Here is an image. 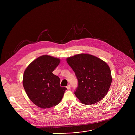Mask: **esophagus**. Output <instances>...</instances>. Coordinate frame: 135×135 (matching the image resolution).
<instances>
[{
    "mask_svg": "<svg viewBox=\"0 0 135 135\" xmlns=\"http://www.w3.org/2000/svg\"><path fill=\"white\" fill-rule=\"evenodd\" d=\"M66 88H67V89H70V88H71V85L69 84V85L66 86Z\"/></svg>",
    "mask_w": 135,
    "mask_h": 135,
    "instance_id": "esophagus-1",
    "label": "esophagus"
}]
</instances>
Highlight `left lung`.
Here are the masks:
<instances>
[{
	"label": "left lung",
	"instance_id": "left-lung-1",
	"mask_svg": "<svg viewBox=\"0 0 135 135\" xmlns=\"http://www.w3.org/2000/svg\"><path fill=\"white\" fill-rule=\"evenodd\" d=\"M66 61L78 80L74 91L77 98L85 104H94L101 100L112 83L108 65L99 58L85 54L69 57Z\"/></svg>",
	"mask_w": 135,
	"mask_h": 135
}]
</instances>
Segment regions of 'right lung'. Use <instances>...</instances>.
I'll return each mask as SVG.
<instances>
[{"label":"right lung","mask_w":135,"mask_h":135,"mask_svg":"<svg viewBox=\"0 0 135 135\" xmlns=\"http://www.w3.org/2000/svg\"><path fill=\"white\" fill-rule=\"evenodd\" d=\"M60 60L48 55L33 61L24 71L23 85L30 99L42 109L57 105L66 88L60 86V78L52 73Z\"/></svg>","instance_id":"obj_1"}]
</instances>
